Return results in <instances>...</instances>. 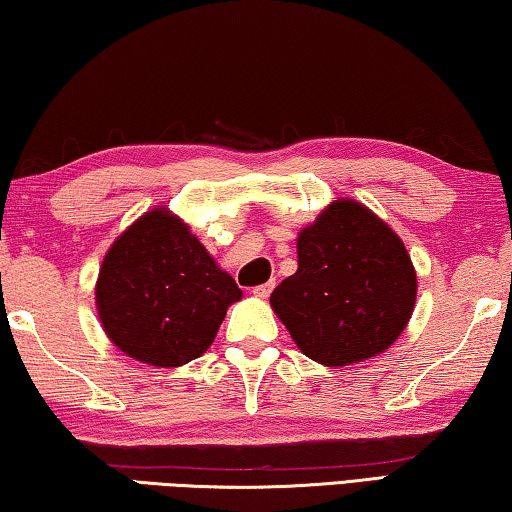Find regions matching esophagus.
Segmentation results:
<instances>
[{
    "label": "esophagus",
    "instance_id": "esophagus-1",
    "mask_svg": "<svg viewBox=\"0 0 512 512\" xmlns=\"http://www.w3.org/2000/svg\"><path fill=\"white\" fill-rule=\"evenodd\" d=\"M271 289H273V282H266V285H257V287H253V296H255V299H269Z\"/></svg>",
    "mask_w": 512,
    "mask_h": 512
}]
</instances>
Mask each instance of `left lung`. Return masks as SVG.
<instances>
[{"mask_svg": "<svg viewBox=\"0 0 512 512\" xmlns=\"http://www.w3.org/2000/svg\"><path fill=\"white\" fill-rule=\"evenodd\" d=\"M299 269L273 289L271 308L296 347L342 368L386 352L416 305L404 243L356 200H333L296 239Z\"/></svg>", "mask_w": 512, "mask_h": 512, "instance_id": "left-lung-1", "label": "left lung"}]
</instances>
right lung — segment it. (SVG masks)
<instances>
[{"label":"right lung","instance_id":"add662e5","mask_svg":"<svg viewBox=\"0 0 512 512\" xmlns=\"http://www.w3.org/2000/svg\"><path fill=\"white\" fill-rule=\"evenodd\" d=\"M243 292L165 207L144 213L110 246L96 310L112 345L154 368H179L211 347Z\"/></svg>","mask_w":512,"mask_h":512}]
</instances>
